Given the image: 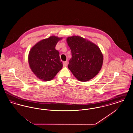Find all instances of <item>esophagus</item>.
Returning a JSON list of instances; mask_svg holds the SVG:
<instances>
[{"label":"esophagus","instance_id":"34e87169","mask_svg":"<svg viewBox=\"0 0 133 133\" xmlns=\"http://www.w3.org/2000/svg\"><path fill=\"white\" fill-rule=\"evenodd\" d=\"M67 64H68V62L67 61H65L63 62V67H65L67 66Z\"/></svg>","mask_w":133,"mask_h":133}]
</instances>
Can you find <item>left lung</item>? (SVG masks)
<instances>
[{
    "label": "left lung",
    "instance_id": "left-lung-1",
    "mask_svg": "<svg viewBox=\"0 0 133 133\" xmlns=\"http://www.w3.org/2000/svg\"><path fill=\"white\" fill-rule=\"evenodd\" d=\"M71 50L68 68L80 81L93 78L101 69L103 56L99 47L85 38L73 36L67 38Z\"/></svg>",
    "mask_w": 133,
    "mask_h": 133
}]
</instances>
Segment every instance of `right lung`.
Returning a JSON list of instances; mask_svg holds the SVG:
<instances>
[{
	"label": "right lung",
	"mask_w": 133,
	"mask_h": 133,
	"mask_svg": "<svg viewBox=\"0 0 133 133\" xmlns=\"http://www.w3.org/2000/svg\"><path fill=\"white\" fill-rule=\"evenodd\" d=\"M61 39L51 36L38 42L29 51L28 59L30 68L39 79L50 81L62 68L59 53L55 49L57 42Z\"/></svg>",
	"instance_id": "right-lung-1"
}]
</instances>
